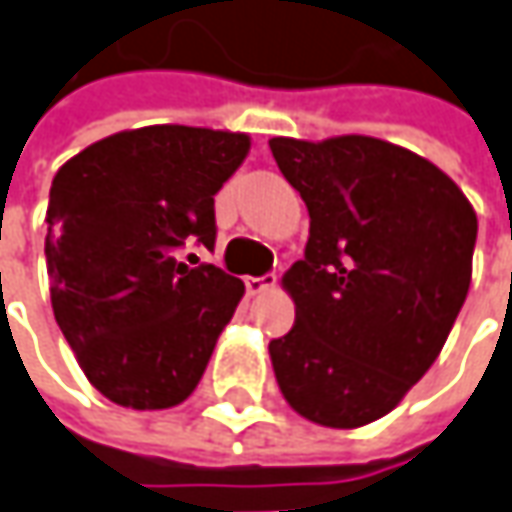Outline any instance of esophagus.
I'll return each instance as SVG.
<instances>
[{
  "label": "esophagus",
  "mask_w": 512,
  "mask_h": 512,
  "mask_svg": "<svg viewBox=\"0 0 512 512\" xmlns=\"http://www.w3.org/2000/svg\"><path fill=\"white\" fill-rule=\"evenodd\" d=\"M274 286H277V277H274V274L246 277V291H249V294H263V291H272Z\"/></svg>",
  "instance_id": "esophagus-1"
}]
</instances>
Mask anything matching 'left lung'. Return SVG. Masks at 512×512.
I'll return each instance as SVG.
<instances>
[{
    "mask_svg": "<svg viewBox=\"0 0 512 512\" xmlns=\"http://www.w3.org/2000/svg\"><path fill=\"white\" fill-rule=\"evenodd\" d=\"M269 147L311 218L306 257L283 274L294 326L269 343L274 377L309 422L362 428L439 357L470 289L479 221L442 169L382 138Z\"/></svg>",
    "mask_w": 512,
    "mask_h": 512,
    "instance_id": "1",
    "label": "left lung"
}]
</instances>
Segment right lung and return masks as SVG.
Instances as JSON below:
<instances>
[{
	"label": "right lung",
	"instance_id": "obj_1",
	"mask_svg": "<svg viewBox=\"0 0 512 512\" xmlns=\"http://www.w3.org/2000/svg\"><path fill=\"white\" fill-rule=\"evenodd\" d=\"M249 147L246 133L152 124L107 135L56 172L50 303L84 377L115 405L164 411L198 388L246 289L178 252L215 243V195Z\"/></svg>",
	"mask_w": 512,
	"mask_h": 512
}]
</instances>
